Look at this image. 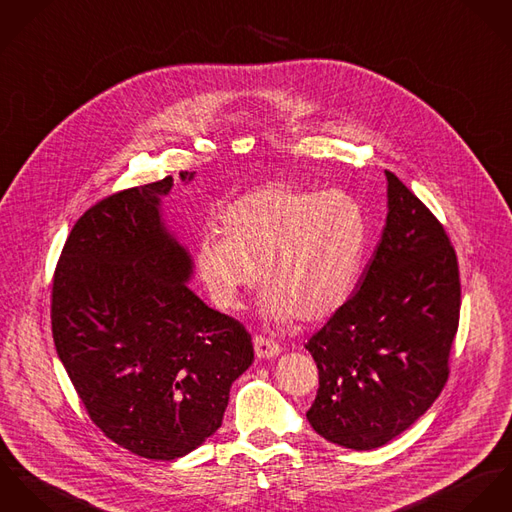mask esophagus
I'll return each instance as SVG.
<instances>
[{
  "mask_svg": "<svg viewBox=\"0 0 512 512\" xmlns=\"http://www.w3.org/2000/svg\"><path fill=\"white\" fill-rule=\"evenodd\" d=\"M253 347H255V355L257 359H275L277 355H281V345L275 341L267 340L263 336H255L253 338Z\"/></svg>",
  "mask_w": 512,
  "mask_h": 512,
  "instance_id": "1",
  "label": "esophagus"
}]
</instances>
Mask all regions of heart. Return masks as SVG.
Returning <instances> with one entry per match:
<instances>
[{"mask_svg": "<svg viewBox=\"0 0 512 512\" xmlns=\"http://www.w3.org/2000/svg\"><path fill=\"white\" fill-rule=\"evenodd\" d=\"M220 226L224 237H200L194 265L224 310H237L261 277L259 316L267 324H318L338 314L357 286L367 216L345 190L273 182L231 202Z\"/></svg>", "mask_w": 512, "mask_h": 512, "instance_id": "1", "label": "heart"}]
</instances>
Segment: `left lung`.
<instances>
[{
    "label": "left lung",
    "mask_w": 512,
    "mask_h": 512,
    "mask_svg": "<svg viewBox=\"0 0 512 512\" xmlns=\"http://www.w3.org/2000/svg\"><path fill=\"white\" fill-rule=\"evenodd\" d=\"M387 176V222L355 292L314 334L320 389L306 412L328 442L365 452L410 428L442 393L459 322L454 247L434 214Z\"/></svg>",
    "instance_id": "8db88e82"
}]
</instances>
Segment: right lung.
<instances>
[{
	"mask_svg": "<svg viewBox=\"0 0 512 512\" xmlns=\"http://www.w3.org/2000/svg\"><path fill=\"white\" fill-rule=\"evenodd\" d=\"M172 184L167 176L92 206L53 281V338L78 397L110 440L147 459L202 446L253 363L245 328L188 286L192 255L163 218Z\"/></svg>",
	"mask_w": 512,
	"mask_h": 512,
	"instance_id": "obj_1",
	"label": "right lung"
}]
</instances>
